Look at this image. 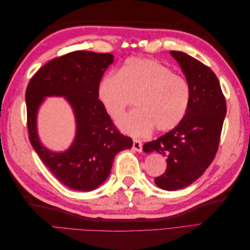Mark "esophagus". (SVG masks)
Here are the masks:
<instances>
[{
    "label": "esophagus",
    "instance_id": "1",
    "mask_svg": "<svg viewBox=\"0 0 250 250\" xmlns=\"http://www.w3.org/2000/svg\"><path fill=\"white\" fill-rule=\"evenodd\" d=\"M132 148H133V150L138 151V152H141V151L143 150V144H142V142L139 141V140H133Z\"/></svg>",
    "mask_w": 250,
    "mask_h": 250
}]
</instances>
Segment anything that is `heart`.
<instances>
[{"label":"heart","mask_w":250,"mask_h":250,"mask_svg":"<svg viewBox=\"0 0 250 250\" xmlns=\"http://www.w3.org/2000/svg\"><path fill=\"white\" fill-rule=\"evenodd\" d=\"M98 96L107 115L118 120L130 106L137 110L119 121V127L128 134L141 137L153 129L168 132L184 120L191 92L185 78L157 60L132 57L118 73L101 79Z\"/></svg>","instance_id":"heart-1"}]
</instances>
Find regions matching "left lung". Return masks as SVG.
<instances>
[{"label": "left lung", "mask_w": 250, "mask_h": 250, "mask_svg": "<svg viewBox=\"0 0 250 250\" xmlns=\"http://www.w3.org/2000/svg\"><path fill=\"white\" fill-rule=\"evenodd\" d=\"M190 86L186 116L173 130L145 144V152L157 151L167 158V169L154 183L176 191L197 180L214 161L226 115V101L215 73L184 52L171 51Z\"/></svg>", "instance_id": "obj_1"}]
</instances>
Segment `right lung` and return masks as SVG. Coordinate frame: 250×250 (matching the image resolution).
<instances>
[{
    "label": "right lung",
    "mask_w": 250,
    "mask_h": 250,
    "mask_svg": "<svg viewBox=\"0 0 250 250\" xmlns=\"http://www.w3.org/2000/svg\"><path fill=\"white\" fill-rule=\"evenodd\" d=\"M112 62L109 53L73 51L42 65L26 89L30 143L55 177L72 190L87 192L99 187L108 177L116 154L132 146L98 99L99 83ZM47 95H64L77 117V138L62 154L51 153L37 138L36 112Z\"/></svg>",
    "instance_id": "add662e5"
}]
</instances>
